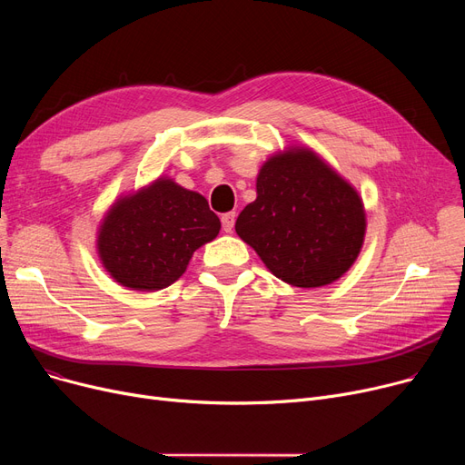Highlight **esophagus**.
<instances>
[{"label": "esophagus", "mask_w": 465, "mask_h": 465, "mask_svg": "<svg viewBox=\"0 0 465 465\" xmlns=\"http://www.w3.org/2000/svg\"><path fill=\"white\" fill-rule=\"evenodd\" d=\"M220 220H223V230L226 233H232L233 226H235V213H224Z\"/></svg>", "instance_id": "esophagus-1"}]
</instances>
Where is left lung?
<instances>
[{
	"instance_id": "left-lung-1",
	"label": "left lung",
	"mask_w": 465,
	"mask_h": 465,
	"mask_svg": "<svg viewBox=\"0 0 465 465\" xmlns=\"http://www.w3.org/2000/svg\"><path fill=\"white\" fill-rule=\"evenodd\" d=\"M258 198L235 232L281 281L316 288L354 263L365 233L356 190L305 149L273 156L260 169Z\"/></svg>"
}]
</instances>
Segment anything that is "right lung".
<instances>
[{
  "label": "right lung",
  "mask_w": 465,
  "mask_h": 465,
  "mask_svg": "<svg viewBox=\"0 0 465 465\" xmlns=\"http://www.w3.org/2000/svg\"><path fill=\"white\" fill-rule=\"evenodd\" d=\"M218 232L220 220L203 195L160 179L109 211L97 249L105 270L122 286L160 290L175 282L193 251Z\"/></svg>",
  "instance_id": "right-lung-1"
}]
</instances>
